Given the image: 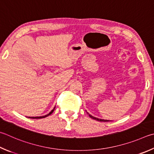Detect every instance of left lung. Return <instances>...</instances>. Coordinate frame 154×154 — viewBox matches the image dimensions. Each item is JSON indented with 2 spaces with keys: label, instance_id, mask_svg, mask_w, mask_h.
I'll return each instance as SVG.
<instances>
[{
  "label": "left lung",
  "instance_id": "obj_1",
  "mask_svg": "<svg viewBox=\"0 0 154 154\" xmlns=\"http://www.w3.org/2000/svg\"><path fill=\"white\" fill-rule=\"evenodd\" d=\"M89 114V117H91V119H94V120H96V121H101V122H108V121H108V120H104V119H97V118H96V117H94V116H92L91 115H90V114Z\"/></svg>",
  "mask_w": 154,
  "mask_h": 154
}]
</instances>
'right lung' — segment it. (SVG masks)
<instances>
[{
    "label": "right lung",
    "mask_w": 154,
    "mask_h": 154,
    "mask_svg": "<svg viewBox=\"0 0 154 154\" xmlns=\"http://www.w3.org/2000/svg\"><path fill=\"white\" fill-rule=\"evenodd\" d=\"M54 108L53 109V110L50 112L49 113V114H47V115H45V116H37V117H29V118H30V119H42V118H45V117H46V116H49L50 114H51L52 112H53V111H54Z\"/></svg>",
    "instance_id": "right-lung-1"
}]
</instances>
